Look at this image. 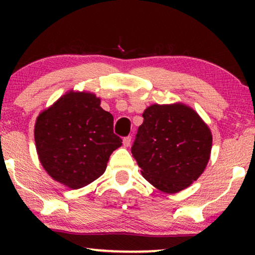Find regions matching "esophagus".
Returning <instances> with one entry per match:
<instances>
[{
	"label": "esophagus",
	"instance_id": "esophagus-1",
	"mask_svg": "<svg viewBox=\"0 0 255 255\" xmlns=\"http://www.w3.org/2000/svg\"><path fill=\"white\" fill-rule=\"evenodd\" d=\"M131 140H132L131 135H128V137H124V139H123V145L125 146V147H128V146H130Z\"/></svg>",
	"mask_w": 255,
	"mask_h": 255
}]
</instances>
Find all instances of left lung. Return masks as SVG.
I'll use <instances>...</instances> for the list:
<instances>
[{"label":"left lung","instance_id":"left-lung-1","mask_svg":"<svg viewBox=\"0 0 255 255\" xmlns=\"http://www.w3.org/2000/svg\"><path fill=\"white\" fill-rule=\"evenodd\" d=\"M142 117L131 147L142 176L165 193H179L189 187L210 158L209 128L184 104H153Z\"/></svg>","mask_w":255,"mask_h":255}]
</instances>
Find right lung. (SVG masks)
Here are the masks:
<instances>
[{
	"instance_id": "add662e5",
	"label": "right lung",
	"mask_w": 255,
	"mask_h": 255,
	"mask_svg": "<svg viewBox=\"0 0 255 255\" xmlns=\"http://www.w3.org/2000/svg\"><path fill=\"white\" fill-rule=\"evenodd\" d=\"M90 93L69 92L41 113L34 127L38 156L55 181L79 189L100 177L122 145L114 117Z\"/></svg>"
}]
</instances>
